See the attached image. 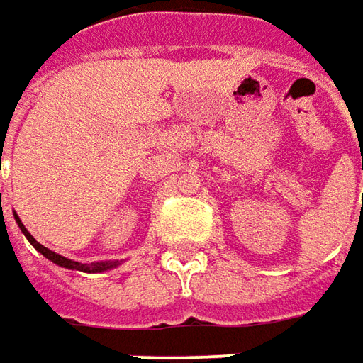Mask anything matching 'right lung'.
<instances>
[{"mask_svg": "<svg viewBox=\"0 0 363 363\" xmlns=\"http://www.w3.org/2000/svg\"><path fill=\"white\" fill-rule=\"evenodd\" d=\"M16 220H18L19 229H21V233L26 235V239L30 241V243L42 253V255L45 257V259H50L52 263H56V265H60V267H66V269H76V271H84V273H100V271H106V269H112L118 265V261H114V263H90V265H82V263H78V261H72V259H66V257L57 255V253H54V251H50L48 247H44V245H40L35 239H33L32 235L28 233V229L21 225V220H19V217L16 215Z\"/></svg>", "mask_w": 363, "mask_h": 363, "instance_id": "add662e5", "label": "right lung"}]
</instances>
